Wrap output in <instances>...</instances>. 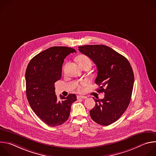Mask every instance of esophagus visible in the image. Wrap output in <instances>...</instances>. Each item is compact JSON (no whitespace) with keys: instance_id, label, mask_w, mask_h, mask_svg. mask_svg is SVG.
<instances>
[{"instance_id":"esophagus-1","label":"esophagus","mask_w":156,"mask_h":156,"mask_svg":"<svg viewBox=\"0 0 156 156\" xmlns=\"http://www.w3.org/2000/svg\"><path fill=\"white\" fill-rule=\"evenodd\" d=\"M87 97L86 96H77V99H86Z\"/></svg>"}]
</instances>
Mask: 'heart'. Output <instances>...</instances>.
Segmentation results:
<instances>
[{"label":"heart","instance_id":"heart-1","mask_svg":"<svg viewBox=\"0 0 156 156\" xmlns=\"http://www.w3.org/2000/svg\"><path fill=\"white\" fill-rule=\"evenodd\" d=\"M76 60L78 62V63L80 66L86 64V63H89V64H91V62L90 58L88 57H87L85 55H80L77 57ZM87 84V81L86 80H84L81 81L80 84L77 85V90L79 93H83L84 90V86H86Z\"/></svg>","mask_w":156,"mask_h":156}]
</instances>
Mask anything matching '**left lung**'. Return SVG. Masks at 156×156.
<instances>
[{
    "label": "left lung",
    "instance_id": "1",
    "mask_svg": "<svg viewBox=\"0 0 156 156\" xmlns=\"http://www.w3.org/2000/svg\"><path fill=\"white\" fill-rule=\"evenodd\" d=\"M82 54L96 64L98 93H104L102 99H94V107L90 110L91 119L97 123L107 126L116 122L129 104L134 84V74L128 60L112 48L104 45L78 47Z\"/></svg>",
    "mask_w": 156,
    "mask_h": 156
}]
</instances>
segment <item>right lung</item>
Returning a JSON list of instances; mask_svg holds the SVG:
<instances>
[{
    "mask_svg": "<svg viewBox=\"0 0 156 156\" xmlns=\"http://www.w3.org/2000/svg\"><path fill=\"white\" fill-rule=\"evenodd\" d=\"M76 52L68 47L55 46L34 56L29 62L25 73L26 93L28 102L40 119L51 126L60 125L68 120L75 94L60 97L55 93L54 83L62 76L65 58Z\"/></svg>",
    "mask_w": 156,
    "mask_h": 156,
    "instance_id": "obj_1",
    "label": "right lung"
}]
</instances>
